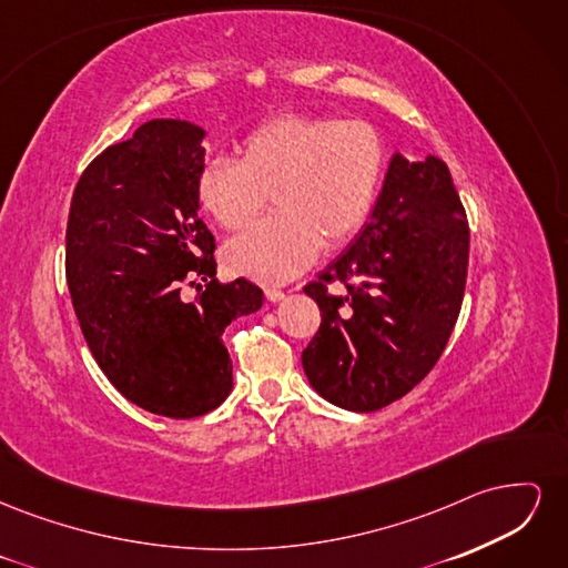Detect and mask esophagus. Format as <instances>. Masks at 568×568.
Instances as JSON below:
<instances>
[{
    "label": "esophagus",
    "mask_w": 568,
    "mask_h": 568,
    "mask_svg": "<svg viewBox=\"0 0 568 568\" xmlns=\"http://www.w3.org/2000/svg\"><path fill=\"white\" fill-rule=\"evenodd\" d=\"M284 291L282 288H267L265 291V298L270 301V303H280V301H284Z\"/></svg>",
    "instance_id": "1"
}]
</instances>
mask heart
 <instances>
[{"mask_svg":"<svg viewBox=\"0 0 568 568\" xmlns=\"http://www.w3.org/2000/svg\"><path fill=\"white\" fill-rule=\"evenodd\" d=\"M384 173V142L367 123L288 113L251 130L236 163L203 165L196 194L220 227L244 230L267 196L277 215L225 248L232 272L280 284L311 265L322 242L336 248L363 230Z\"/></svg>","mask_w":568,"mask_h":568,"instance_id":"b5f03b06","label":"heart"}]
</instances>
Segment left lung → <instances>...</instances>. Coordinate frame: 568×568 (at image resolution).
Instances as JSON below:
<instances>
[{"label": "left lung", "instance_id": "obj_1", "mask_svg": "<svg viewBox=\"0 0 568 568\" xmlns=\"http://www.w3.org/2000/svg\"><path fill=\"white\" fill-rule=\"evenodd\" d=\"M469 225L440 159L395 153L369 222L346 253L303 291L322 324L303 351L307 382L343 409L374 412L434 369L457 322ZM347 284L334 297L325 284Z\"/></svg>", "mask_w": 568, "mask_h": 568}]
</instances>
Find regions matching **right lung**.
<instances>
[{
  "mask_svg": "<svg viewBox=\"0 0 568 568\" xmlns=\"http://www.w3.org/2000/svg\"><path fill=\"white\" fill-rule=\"evenodd\" d=\"M205 130L153 118L84 170L65 230V277L97 365L130 403L192 419L232 390L225 326L261 311L263 291L215 277L199 215ZM205 281L203 290L197 282ZM196 285V300L179 294Z\"/></svg>",
  "mask_w": 568,
  "mask_h": 568,
  "instance_id": "right-lung-1",
  "label": "right lung"
}]
</instances>
